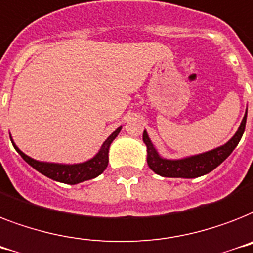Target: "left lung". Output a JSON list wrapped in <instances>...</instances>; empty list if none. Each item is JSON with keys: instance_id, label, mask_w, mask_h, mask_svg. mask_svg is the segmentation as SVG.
<instances>
[{"instance_id": "left-lung-1", "label": "left lung", "mask_w": 253, "mask_h": 253, "mask_svg": "<svg viewBox=\"0 0 253 253\" xmlns=\"http://www.w3.org/2000/svg\"><path fill=\"white\" fill-rule=\"evenodd\" d=\"M246 121H247V110H246L243 120L240 123L236 133L225 145H221V146L201 153V154L189 155V157L179 159L163 158L158 153V150L155 149L154 143L151 142L146 130H143L142 139L143 143L146 145L147 165L155 173H158L163 177L193 179V177L207 175L221 165L238 146L240 138L243 136L244 129H246Z\"/></svg>"}]
</instances>
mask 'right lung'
Returning a JSON list of instances; mask_svg holds the SVG:
<instances>
[{"mask_svg": "<svg viewBox=\"0 0 253 253\" xmlns=\"http://www.w3.org/2000/svg\"><path fill=\"white\" fill-rule=\"evenodd\" d=\"M121 128L115 130L114 133H111L108 138L103 142L99 151L88 161L81 162V163H73V165H66V163H50V162H43L36 161V159L28 157L15 145L13 141V137L10 136V139L13 142V146L15 147V150L19 153L22 158L27 162L28 165L34 167L36 171H39L40 173H43L44 176L49 177L52 180L60 181V183L65 184H78L82 181L90 180L94 177L99 176L100 173L107 169L108 166V153H110L111 143L114 142V139L119 136Z\"/></svg>", "mask_w": 253, "mask_h": 253, "instance_id": "add662e5", "label": "right lung"}]
</instances>
